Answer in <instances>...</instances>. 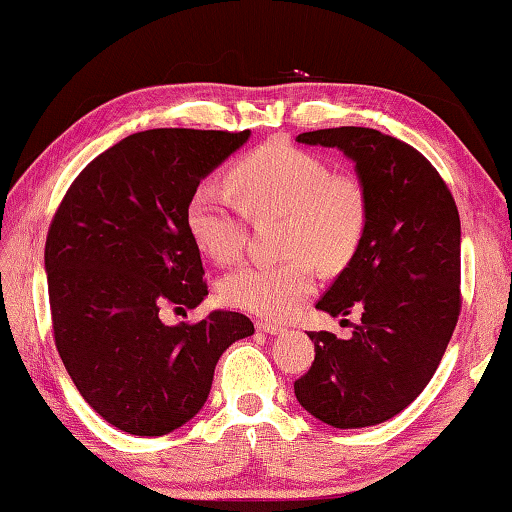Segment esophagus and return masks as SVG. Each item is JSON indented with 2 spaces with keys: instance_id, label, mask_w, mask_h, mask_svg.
Instances as JSON below:
<instances>
[{
  "instance_id": "obj_1",
  "label": "esophagus",
  "mask_w": 512,
  "mask_h": 512,
  "mask_svg": "<svg viewBox=\"0 0 512 512\" xmlns=\"http://www.w3.org/2000/svg\"><path fill=\"white\" fill-rule=\"evenodd\" d=\"M257 331L268 333V336H277V333H284L286 329L282 327V324H277V322H268V320H262V322H257Z\"/></svg>"
}]
</instances>
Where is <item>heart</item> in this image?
I'll return each mask as SVG.
<instances>
[{"mask_svg": "<svg viewBox=\"0 0 512 512\" xmlns=\"http://www.w3.org/2000/svg\"><path fill=\"white\" fill-rule=\"evenodd\" d=\"M237 201L217 185H199L185 226L203 255L230 264L246 241L244 215L282 217L280 264H246L219 284L226 304L264 318H286L313 293V262L345 266L367 226V192L351 174H336L320 156L282 141L259 145L230 167Z\"/></svg>", "mask_w": 512, "mask_h": 512, "instance_id": "b5f03b06", "label": "heart"}]
</instances>
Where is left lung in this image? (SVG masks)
<instances>
[{
    "instance_id": "left-lung-1",
    "label": "left lung",
    "mask_w": 512,
    "mask_h": 512,
    "mask_svg": "<svg viewBox=\"0 0 512 512\" xmlns=\"http://www.w3.org/2000/svg\"><path fill=\"white\" fill-rule=\"evenodd\" d=\"M338 147L367 192V226L345 271L315 309L360 311L353 336L309 331L315 360L295 396L322 423L351 430L387 421L430 383L461 311V221L448 185L412 145L369 127L304 132Z\"/></svg>"
}]
</instances>
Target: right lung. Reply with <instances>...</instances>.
<instances>
[{
	"instance_id": "right-lung-1",
	"label": "right lung",
	"mask_w": 512,
	"mask_h": 512,
	"mask_svg": "<svg viewBox=\"0 0 512 512\" xmlns=\"http://www.w3.org/2000/svg\"><path fill=\"white\" fill-rule=\"evenodd\" d=\"M244 132L147 129L96 156L49 226L44 268L55 347L82 398L118 430L161 436L197 414L217 360L255 333L244 313L167 324L208 295L185 210Z\"/></svg>"
}]
</instances>
